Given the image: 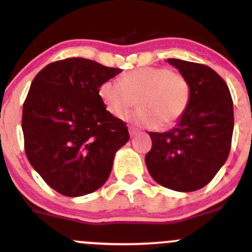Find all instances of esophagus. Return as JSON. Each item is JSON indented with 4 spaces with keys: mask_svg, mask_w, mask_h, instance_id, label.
Masks as SVG:
<instances>
[{
    "mask_svg": "<svg viewBox=\"0 0 252 252\" xmlns=\"http://www.w3.org/2000/svg\"><path fill=\"white\" fill-rule=\"evenodd\" d=\"M129 134H130V136H135L136 134H139V130L136 128L130 126V128H129Z\"/></svg>",
    "mask_w": 252,
    "mask_h": 252,
    "instance_id": "1",
    "label": "esophagus"
}]
</instances>
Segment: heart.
Wrapping results in <instances>:
<instances>
[{"instance_id":"1","label":"heart","mask_w":252,"mask_h":252,"mask_svg":"<svg viewBox=\"0 0 252 252\" xmlns=\"http://www.w3.org/2000/svg\"><path fill=\"white\" fill-rule=\"evenodd\" d=\"M98 96L112 116L128 117L131 123L157 128L177 123L190 102V85L179 73L164 67H141L122 75L119 84L105 81L98 88Z\"/></svg>"}]
</instances>
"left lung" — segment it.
<instances>
[{
  "mask_svg": "<svg viewBox=\"0 0 252 252\" xmlns=\"http://www.w3.org/2000/svg\"><path fill=\"white\" fill-rule=\"evenodd\" d=\"M190 85V102L173 129L149 135L145 156L149 173L175 191L199 190L228 158L234 129L233 100L222 78L205 64L168 58Z\"/></svg>",
  "mask_w": 252,
  "mask_h": 252,
  "instance_id": "obj_1",
  "label": "left lung"
}]
</instances>
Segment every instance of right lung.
<instances>
[{"label":"right lung","mask_w":252,"mask_h":252,"mask_svg":"<svg viewBox=\"0 0 252 252\" xmlns=\"http://www.w3.org/2000/svg\"><path fill=\"white\" fill-rule=\"evenodd\" d=\"M122 72L86 58L47 64L23 105L25 154L53 190L69 197L102 187L128 128L105 108L98 88Z\"/></svg>","instance_id":"right-lung-1"}]
</instances>
